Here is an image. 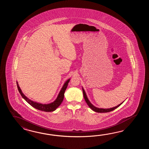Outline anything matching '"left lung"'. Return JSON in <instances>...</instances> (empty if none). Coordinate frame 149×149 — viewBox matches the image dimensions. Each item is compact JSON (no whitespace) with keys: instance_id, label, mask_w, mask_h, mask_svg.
Returning a JSON list of instances; mask_svg holds the SVG:
<instances>
[{"instance_id":"1","label":"left lung","mask_w":149,"mask_h":149,"mask_svg":"<svg viewBox=\"0 0 149 149\" xmlns=\"http://www.w3.org/2000/svg\"><path fill=\"white\" fill-rule=\"evenodd\" d=\"M82 92H83V94H84V97L85 98V100L86 102L87 103V104H88L89 106V107L91 108L92 110H93V111H95L96 112H99V113H105V112H110V111H113L114 110V109H116V108H117L118 107H119L121 104H123V103H120V104L118 105L117 106L115 107L114 108H110V109H100V108H96L94 107V105L91 103V102L89 101L87 97V96L85 92V91L84 90V89L82 88Z\"/></svg>"}]
</instances>
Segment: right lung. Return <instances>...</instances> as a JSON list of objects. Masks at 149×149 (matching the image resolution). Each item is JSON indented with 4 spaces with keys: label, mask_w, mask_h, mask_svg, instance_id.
Masks as SVG:
<instances>
[{
    "label": "right lung",
    "mask_w": 149,
    "mask_h": 149,
    "mask_svg": "<svg viewBox=\"0 0 149 149\" xmlns=\"http://www.w3.org/2000/svg\"><path fill=\"white\" fill-rule=\"evenodd\" d=\"M69 81H70V79L68 80L64 84L63 86L61 89L60 92L59 93V94L58 95L56 100L54 102L51 103L50 104H42L35 102L32 101L31 100H29L23 94L21 89L19 88L18 82H16V84H17V88L19 90V92L21 96H22L23 98H24L29 104L31 105L32 107L35 108L36 109H38L39 110H40V111H45V112H51V111L55 110L56 109V108H58L60 105L61 103L63 101L64 98V94L67 89V86H68Z\"/></svg>",
    "instance_id": "add662e5"
}]
</instances>
